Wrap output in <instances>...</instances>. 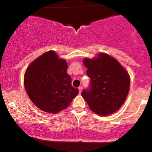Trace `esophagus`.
Instances as JSON below:
<instances>
[{
  "instance_id": "34e87169",
  "label": "esophagus",
  "mask_w": 152,
  "mask_h": 152,
  "mask_svg": "<svg viewBox=\"0 0 152 152\" xmlns=\"http://www.w3.org/2000/svg\"><path fill=\"white\" fill-rule=\"evenodd\" d=\"M78 91H79V94H81V91H82V87L81 86V87H78Z\"/></svg>"
}]
</instances>
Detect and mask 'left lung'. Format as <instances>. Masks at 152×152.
<instances>
[{
	"instance_id": "8db88e82",
	"label": "left lung",
	"mask_w": 152,
	"mask_h": 152,
	"mask_svg": "<svg viewBox=\"0 0 152 152\" xmlns=\"http://www.w3.org/2000/svg\"><path fill=\"white\" fill-rule=\"evenodd\" d=\"M83 63L91 78L89 91L81 96L90 109L99 116H109L118 111L126 101L130 88V76L121 64L106 53H98Z\"/></svg>"
}]
</instances>
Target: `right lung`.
<instances>
[{
  "label": "right lung",
  "instance_id": "obj_1",
  "mask_svg": "<svg viewBox=\"0 0 152 152\" xmlns=\"http://www.w3.org/2000/svg\"><path fill=\"white\" fill-rule=\"evenodd\" d=\"M68 64L54 50H48L29 64L24 74L26 93L39 109L57 114L67 109L78 94L71 86Z\"/></svg>",
  "mask_w": 152,
  "mask_h": 152
}]
</instances>
